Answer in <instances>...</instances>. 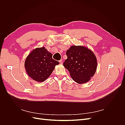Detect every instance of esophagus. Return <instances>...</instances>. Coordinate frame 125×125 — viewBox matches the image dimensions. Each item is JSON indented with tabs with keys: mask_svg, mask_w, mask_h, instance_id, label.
Here are the masks:
<instances>
[{
	"mask_svg": "<svg viewBox=\"0 0 125 125\" xmlns=\"http://www.w3.org/2000/svg\"><path fill=\"white\" fill-rule=\"evenodd\" d=\"M59 63H60L61 64H62L63 63V60H60V61H59Z\"/></svg>",
	"mask_w": 125,
	"mask_h": 125,
	"instance_id": "obj_1",
	"label": "esophagus"
}]
</instances>
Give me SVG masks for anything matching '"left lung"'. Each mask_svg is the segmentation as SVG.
I'll list each match as a JSON object with an SVG mask.
<instances>
[{
  "label": "left lung",
  "mask_w": 125,
  "mask_h": 125,
  "mask_svg": "<svg viewBox=\"0 0 125 125\" xmlns=\"http://www.w3.org/2000/svg\"><path fill=\"white\" fill-rule=\"evenodd\" d=\"M66 54L67 59L63 66L69 71L72 79L79 84L88 82L97 67L94 52L84 46L72 45Z\"/></svg>",
  "instance_id": "8db88e82"
}]
</instances>
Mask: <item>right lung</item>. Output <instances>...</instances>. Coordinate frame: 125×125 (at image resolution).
<instances>
[{"instance_id": "obj_1", "label": "right lung", "mask_w": 125, "mask_h": 125, "mask_svg": "<svg viewBox=\"0 0 125 125\" xmlns=\"http://www.w3.org/2000/svg\"><path fill=\"white\" fill-rule=\"evenodd\" d=\"M52 55L44 47L33 50L26 58L24 66L27 73L33 80L43 82L52 74L59 64L52 58Z\"/></svg>"}]
</instances>
